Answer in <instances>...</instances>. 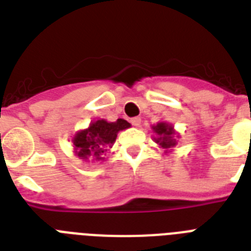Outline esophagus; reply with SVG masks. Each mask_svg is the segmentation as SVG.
Segmentation results:
<instances>
[{"mask_svg": "<svg viewBox=\"0 0 251 251\" xmlns=\"http://www.w3.org/2000/svg\"><path fill=\"white\" fill-rule=\"evenodd\" d=\"M130 122H131V125L135 126V127H138V126L141 125V118L139 117H134L130 120Z\"/></svg>", "mask_w": 251, "mask_h": 251, "instance_id": "obj_1", "label": "esophagus"}]
</instances>
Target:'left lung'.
<instances>
[{
	"label": "left lung",
	"instance_id": "8db88e82",
	"mask_svg": "<svg viewBox=\"0 0 251 251\" xmlns=\"http://www.w3.org/2000/svg\"><path fill=\"white\" fill-rule=\"evenodd\" d=\"M152 130L157 135L153 139L161 149L165 150V152H169L177 145V135H176V131L172 125L167 122H159L152 126Z\"/></svg>",
	"mask_w": 251,
	"mask_h": 251
}]
</instances>
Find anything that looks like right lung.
I'll list each match as a JSON object with an SVG mask.
<instances>
[{"label": "right lung", "instance_id": "obj_1", "mask_svg": "<svg viewBox=\"0 0 251 251\" xmlns=\"http://www.w3.org/2000/svg\"><path fill=\"white\" fill-rule=\"evenodd\" d=\"M130 127V124L122 118L116 122H108L105 120H98L91 122L90 126L80 130L73 138L74 152L83 160H102L101 157L117 138L118 131Z\"/></svg>", "mask_w": 251, "mask_h": 251}]
</instances>
